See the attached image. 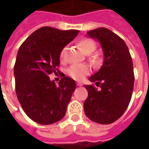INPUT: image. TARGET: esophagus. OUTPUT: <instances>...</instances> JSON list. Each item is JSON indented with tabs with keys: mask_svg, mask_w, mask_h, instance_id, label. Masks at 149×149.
<instances>
[{
	"mask_svg": "<svg viewBox=\"0 0 149 149\" xmlns=\"http://www.w3.org/2000/svg\"><path fill=\"white\" fill-rule=\"evenodd\" d=\"M77 86H82V84H81V83H77Z\"/></svg>",
	"mask_w": 149,
	"mask_h": 149,
	"instance_id": "esophagus-1",
	"label": "esophagus"
}]
</instances>
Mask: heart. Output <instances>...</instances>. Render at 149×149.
<instances>
[{
  "instance_id": "heart-1",
  "label": "heart",
  "mask_w": 149,
  "mask_h": 149,
  "mask_svg": "<svg viewBox=\"0 0 149 149\" xmlns=\"http://www.w3.org/2000/svg\"><path fill=\"white\" fill-rule=\"evenodd\" d=\"M79 47L84 54H89L94 52L96 49V44L91 39H83L79 42ZM65 48L62 49L60 53V60H65ZM89 72V68L86 65H73L67 69V74L75 80H82Z\"/></svg>"
}]
</instances>
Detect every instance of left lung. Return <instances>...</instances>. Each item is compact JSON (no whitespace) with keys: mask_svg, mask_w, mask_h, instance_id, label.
<instances>
[{"mask_svg":"<svg viewBox=\"0 0 149 149\" xmlns=\"http://www.w3.org/2000/svg\"><path fill=\"white\" fill-rule=\"evenodd\" d=\"M87 35L101 45L104 63L89 79L100 89L84 85L88 98L84 110L93 122L109 124L121 117L129 106L134 84L133 60L125 42L110 30L101 27Z\"/></svg>","mask_w":149,"mask_h":149,"instance_id":"8db88e82","label":"left lung"}]
</instances>
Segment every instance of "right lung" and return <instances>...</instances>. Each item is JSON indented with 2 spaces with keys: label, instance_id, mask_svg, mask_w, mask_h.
Instances as JSON below:
<instances>
[{
  "label": "right lung",
  "instance_id": "right-lung-1",
  "mask_svg": "<svg viewBox=\"0 0 149 149\" xmlns=\"http://www.w3.org/2000/svg\"><path fill=\"white\" fill-rule=\"evenodd\" d=\"M79 31H60L44 26L20 45L14 66L15 93L26 115L47 125L62 119L75 90V81L63 74L56 84L49 79L60 72V53L77 36Z\"/></svg>",
  "mask_w": 149,
  "mask_h": 149
}]
</instances>
